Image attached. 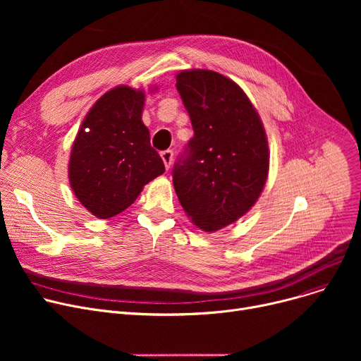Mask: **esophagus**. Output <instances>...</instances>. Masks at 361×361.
<instances>
[{"label":"esophagus","mask_w":361,"mask_h":361,"mask_svg":"<svg viewBox=\"0 0 361 361\" xmlns=\"http://www.w3.org/2000/svg\"><path fill=\"white\" fill-rule=\"evenodd\" d=\"M161 158H162V161L165 164V168L169 169V166H171V164H173V159H174L173 150H164L162 154H161Z\"/></svg>","instance_id":"34e87169"}]
</instances>
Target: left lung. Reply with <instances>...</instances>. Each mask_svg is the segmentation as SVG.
I'll list each match as a JSON object with an SVG mask.
<instances>
[{"label": "left lung", "instance_id": "8db88e82", "mask_svg": "<svg viewBox=\"0 0 361 361\" xmlns=\"http://www.w3.org/2000/svg\"><path fill=\"white\" fill-rule=\"evenodd\" d=\"M177 90L195 136L173 168L185 214L212 233L235 222L259 199L269 169L263 124L243 89L212 70H184Z\"/></svg>", "mask_w": 361, "mask_h": 361}]
</instances>
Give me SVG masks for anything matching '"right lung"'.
<instances>
[{"label": "right lung", "mask_w": 361, "mask_h": 361, "mask_svg": "<svg viewBox=\"0 0 361 361\" xmlns=\"http://www.w3.org/2000/svg\"><path fill=\"white\" fill-rule=\"evenodd\" d=\"M145 93L117 86L94 102L71 147L75 197L101 219L121 214L165 166L142 121Z\"/></svg>", "instance_id": "right-lung-1"}]
</instances>
